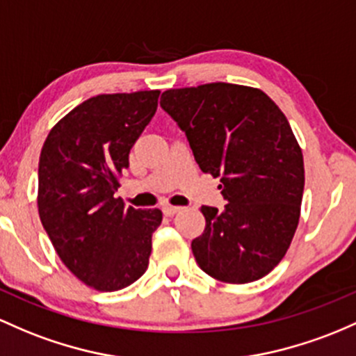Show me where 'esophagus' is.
Instances as JSON below:
<instances>
[{
  "label": "esophagus",
  "mask_w": 356,
  "mask_h": 356,
  "mask_svg": "<svg viewBox=\"0 0 356 356\" xmlns=\"http://www.w3.org/2000/svg\"><path fill=\"white\" fill-rule=\"evenodd\" d=\"M182 208H179V206H170V204H165L162 208V211H163V214H165V216H174L175 213H179V211H181Z\"/></svg>",
  "instance_id": "34e87169"
}]
</instances>
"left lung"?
<instances>
[{"instance_id":"1","label":"left lung","mask_w":356,"mask_h":356,"mask_svg":"<svg viewBox=\"0 0 356 356\" xmlns=\"http://www.w3.org/2000/svg\"><path fill=\"white\" fill-rule=\"evenodd\" d=\"M160 106L228 201L201 208L204 233L191 243L197 265L225 284L265 277L291 247L304 193L302 150L286 115L260 89L228 83L169 89Z\"/></svg>"}]
</instances>
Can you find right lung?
I'll return each instance as SVG.
<instances>
[{"label":"right lung","mask_w":356,"mask_h":356,"mask_svg":"<svg viewBox=\"0 0 356 356\" xmlns=\"http://www.w3.org/2000/svg\"><path fill=\"white\" fill-rule=\"evenodd\" d=\"M159 89L89 97L47 135L37 206L58 259L81 282L113 292L148 268L160 209L115 197L131 147L154 118Z\"/></svg>","instance_id":"obj_1"}]
</instances>
